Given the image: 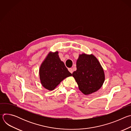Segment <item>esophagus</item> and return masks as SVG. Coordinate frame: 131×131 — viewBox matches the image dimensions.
I'll list each match as a JSON object with an SVG mask.
<instances>
[{
  "label": "esophagus",
  "mask_w": 131,
  "mask_h": 131,
  "mask_svg": "<svg viewBox=\"0 0 131 131\" xmlns=\"http://www.w3.org/2000/svg\"><path fill=\"white\" fill-rule=\"evenodd\" d=\"M68 70H69V71L71 73H72V72H73L72 69L71 68H68Z\"/></svg>",
  "instance_id": "1"
}]
</instances>
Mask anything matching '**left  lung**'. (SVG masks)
<instances>
[{"mask_svg": "<svg viewBox=\"0 0 131 131\" xmlns=\"http://www.w3.org/2000/svg\"><path fill=\"white\" fill-rule=\"evenodd\" d=\"M77 70L72 73L80 91L89 95L98 91L103 85L105 77L104 69L93 54L82 53L76 62Z\"/></svg>", "mask_w": 131, "mask_h": 131, "instance_id": "obj_1", "label": "left lung"}]
</instances>
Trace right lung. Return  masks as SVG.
Returning a JSON list of instances; mask_svg holds the SVG:
<instances>
[{
  "mask_svg": "<svg viewBox=\"0 0 131 131\" xmlns=\"http://www.w3.org/2000/svg\"><path fill=\"white\" fill-rule=\"evenodd\" d=\"M39 76L43 87L52 91L62 81L72 74L59 58V52H50L39 68Z\"/></svg>",
  "mask_w": 131,
  "mask_h": 131,
  "instance_id": "1",
  "label": "right lung"
}]
</instances>
